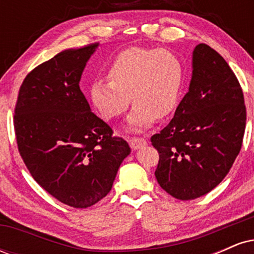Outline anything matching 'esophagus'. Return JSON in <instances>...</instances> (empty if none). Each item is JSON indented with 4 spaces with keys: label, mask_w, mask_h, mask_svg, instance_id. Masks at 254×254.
Instances as JSON below:
<instances>
[{
    "label": "esophagus",
    "mask_w": 254,
    "mask_h": 254,
    "mask_svg": "<svg viewBox=\"0 0 254 254\" xmlns=\"http://www.w3.org/2000/svg\"><path fill=\"white\" fill-rule=\"evenodd\" d=\"M129 143H130L131 149L137 150L139 149V148L147 145V141H145L144 138H141V137H131L129 139Z\"/></svg>",
    "instance_id": "1"
}]
</instances>
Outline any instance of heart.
Wrapping results in <instances>:
<instances>
[{"label": "heart", "mask_w": 254, "mask_h": 254, "mask_svg": "<svg viewBox=\"0 0 254 254\" xmlns=\"http://www.w3.org/2000/svg\"><path fill=\"white\" fill-rule=\"evenodd\" d=\"M109 82L95 81L89 100L104 121L121 117L130 105L127 130L142 132L176 111L182 98L185 68L173 52L130 48L119 52L107 71Z\"/></svg>", "instance_id": "obj_1"}]
</instances>
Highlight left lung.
I'll list each match as a JSON object with an SVG mask.
<instances>
[{
    "instance_id": "left-lung-1",
    "label": "left lung",
    "mask_w": 254,
    "mask_h": 254,
    "mask_svg": "<svg viewBox=\"0 0 254 254\" xmlns=\"http://www.w3.org/2000/svg\"><path fill=\"white\" fill-rule=\"evenodd\" d=\"M245 127L246 107L237 76L218 52L198 44L189 92L170 124L150 138L160 156L157 183L182 200L210 192L234 164Z\"/></svg>"
}]
</instances>
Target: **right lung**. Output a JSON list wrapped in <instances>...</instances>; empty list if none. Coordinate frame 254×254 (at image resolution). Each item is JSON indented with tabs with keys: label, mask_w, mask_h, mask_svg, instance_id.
Here are the masks:
<instances>
[{
	"label": "right lung",
	"mask_w": 254,
	"mask_h": 254,
	"mask_svg": "<svg viewBox=\"0 0 254 254\" xmlns=\"http://www.w3.org/2000/svg\"><path fill=\"white\" fill-rule=\"evenodd\" d=\"M98 46L64 50L34 68L20 87L14 116L17 148L33 179L72 208L103 199L131 151L92 112L80 89Z\"/></svg>",
	"instance_id": "obj_1"
}]
</instances>
